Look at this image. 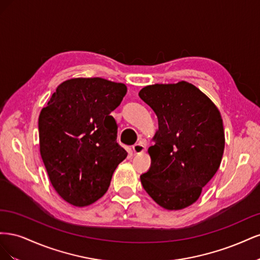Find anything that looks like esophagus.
I'll use <instances>...</instances> for the list:
<instances>
[{
  "label": "esophagus",
  "mask_w": 260,
  "mask_h": 260,
  "mask_svg": "<svg viewBox=\"0 0 260 260\" xmlns=\"http://www.w3.org/2000/svg\"><path fill=\"white\" fill-rule=\"evenodd\" d=\"M132 149H133V152H135L136 154H141V153H143V152H144V149H145V144H144L143 142L136 143L135 145L132 146Z\"/></svg>",
  "instance_id": "obj_1"
}]
</instances>
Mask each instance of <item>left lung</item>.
Returning a JSON list of instances; mask_svg holds the SVG:
<instances>
[{
	"label": "left lung",
	"instance_id": "8db88e82",
	"mask_svg": "<svg viewBox=\"0 0 260 260\" xmlns=\"http://www.w3.org/2000/svg\"><path fill=\"white\" fill-rule=\"evenodd\" d=\"M139 96L158 118L148 148L151 167L141 176L147 194L167 210H180L199 200L219 169L224 130L219 109L192 83L144 86Z\"/></svg>",
	"mask_w": 260,
	"mask_h": 260
}]
</instances>
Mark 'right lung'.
<instances>
[{
  "mask_svg": "<svg viewBox=\"0 0 260 260\" xmlns=\"http://www.w3.org/2000/svg\"><path fill=\"white\" fill-rule=\"evenodd\" d=\"M127 93L123 83L74 78L60 83L39 116L40 154L55 191L84 207L103 196L128 153L117 143L111 113Z\"/></svg>",
  "mask_w": 260,
  "mask_h": 260,
  "instance_id": "obj_1",
  "label": "right lung"
}]
</instances>
